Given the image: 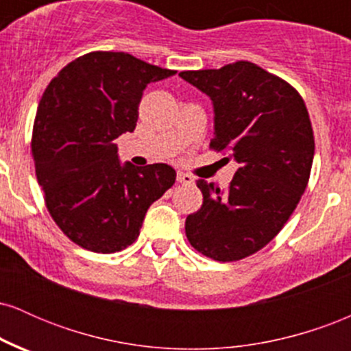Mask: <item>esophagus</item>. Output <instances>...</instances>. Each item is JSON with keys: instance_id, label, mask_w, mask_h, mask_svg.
I'll use <instances>...</instances> for the list:
<instances>
[{"instance_id": "esophagus-1", "label": "esophagus", "mask_w": 351, "mask_h": 351, "mask_svg": "<svg viewBox=\"0 0 351 351\" xmlns=\"http://www.w3.org/2000/svg\"><path fill=\"white\" fill-rule=\"evenodd\" d=\"M176 181H178V183H183V184H191L193 176L188 175V173H184V171H178L176 173Z\"/></svg>"}]
</instances>
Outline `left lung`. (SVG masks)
I'll use <instances>...</instances> for the list:
<instances>
[{
    "label": "left lung",
    "instance_id": "obj_1",
    "mask_svg": "<svg viewBox=\"0 0 351 351\" xmlns=\"http://www.w3.org/2000/svg\"><path fill=\"white\" fill-rule=\"evenodd\" d=\"M180 77L211 99L209 147L239 163L228 189L196 181L203 206L186 217V237L219 263L244 259L279 234L307 188L315 152L307 107L291 84L247 60Z\"/></svg>",
    "mask_w": 351,
    "mask_h": 351
}]
</instances>
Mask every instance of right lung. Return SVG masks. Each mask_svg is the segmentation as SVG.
<instances>
[{
  "mask_svg": "<svg viewBox=\"0 0 351 351\" xmlns=\"http://www.w3.org/2000/svg\"><path fill=\"white\" fill-rule=\"evenodd\" d=\"M175 74L127 52L95 51L44 90L31 142L36 176L52 219L80 247L110 254L130 245L147 209L175 183L170 165H122L114 143L135 130L145 87Z\"/></svg>",
  "mask_w": 351,
  "mask_h": 351,
  "instance_id": "add662e5",
  "label": "right lung"
}]
</instances>
